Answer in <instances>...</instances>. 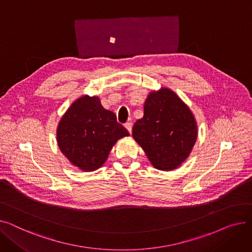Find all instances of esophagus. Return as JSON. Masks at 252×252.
I'll list each match as a JSON object with an SVG mask.
<instances>
[{"label":"esophagus","instance_id":"34e87169","mask_svg":"<svg viewBox=\"0 0 252 252\" xmlns=\"http://www.w3.org/2000/svg\"><path fill=\"white\" fill-rule=\"evenodd\" d=\"M125 126H126V128L128 130V133L130 134V133H131V126H131V123H126V124L125 125Z\"/></svg>","mask_w":252,"mask_h":252}]
</instances>
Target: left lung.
I'll use <instances>...</instances> for the list:
<instances>
[{
  "label": "left lung",
  "instance_id": "obj_1",
  "mask_svg": "<svg viewBox=\"0 0 252 252\" xmlns=\"http://www.w3.org/2000/svg\"><path fill=\"white\" fill-rule=\"evenodd\" d=\"M133 137L154 167L171 170L189 156L197 126L187 105L173 91L161 89L145 101L144 116L135 123Z\"/></svg>",
  "mask_w": 252,
  "mask_h": 252
}]
</instances>
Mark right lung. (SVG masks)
<instances>
[{"label":"right lung","instance_id":"obj_1","mask_svg":"<svg viewBox=\"0 0 252 252\" xmlns=\"http://www.w3.org/2000/svg\"><path fill=\"white\" fill-rule=\"evenodd\" d=\"M116 115L103 108L98 97L77 99L65 112L57 128L61 152L82 170L99 168L118 139L128 136Z\"/></svg>","mask_w":252,"mask_h":252}]
</instances>
